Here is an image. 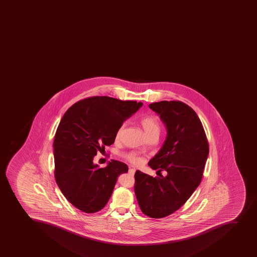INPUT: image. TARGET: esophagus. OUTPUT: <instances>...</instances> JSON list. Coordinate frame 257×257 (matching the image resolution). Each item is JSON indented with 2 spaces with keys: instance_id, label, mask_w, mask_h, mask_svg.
I'll return each instance as SVG.
<instances>
[{
  "instance_id": "obj_1",
  "label": "esophagus",
  "mask_w": 257,
  "mask_h": 257,
  "mask_svg": "<svg viewBox=\"0 0 257 257\" xmlns=\"http://www.w3.org/2000/svg\"><path fill=\"white\" fill-rule=\"evenodd\" d=\"M135 171H136V170L134 169V168H130V169L128 170V173H130V175L134 176L135 174Z\"/></svg>"
}]
</instances>
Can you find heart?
<instances>
[{
	"instance_id": "obj_1",
	"label": "heart",
	"mask_w": 257,
	"mask_h": 257,
	"mask_svg": "<svg viewBox=\"0 0 257 257\" xmlns=\"http://www.w3.org/2000/svg\"><path fill=\"white\" fill-rule=\"evenodd\" d=\"M141 124L144 127V131L146 133L147 135H152V134H158L159 135L161 126H160L159 120L156 116L148 115L145 116L142 118ZM125 124L121 125L118 127V131L116 133V139H118L122 135V131L124 130ZM128 160L133 163H139L141 162V158H139V156L136 154H131L128 157Z\"/></svg>"
}]
</instances>
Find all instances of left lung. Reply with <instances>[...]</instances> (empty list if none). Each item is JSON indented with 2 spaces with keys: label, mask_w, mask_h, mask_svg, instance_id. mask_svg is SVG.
Wrapping results in <instances>:
<instances>
[{
  "label": "left lung",
  "mask_w": 257,
  "mask_h": 257,
  "mask_svg": "<svg viewBox=\"0 0 257 257\" xmlns=\"http://www.w3.org/2000/svg\"><path fill=\"white\" fill-rule=\"evenodd\" d=\"M149 108L167 128L164 144L148 166L167 176L153 177L137 171L135 191L142 212L153 218L167 217L184 205L201 182L208 144L201 121L181 101L155 102Z\"/></svg>",
  "instance_id": "1"
}]
</instances>
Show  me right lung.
I'll return each mask as SVG.
<instances>
[{
	"label": "right lung",
	"mask_w": 257,
	"mask_h": 257,
	"mask_svg": "<svg viewBox=\"0 0 257 257\" xmlns=\"http://www.w3.org/2000/svg\"><path fill=\"white\" fill-rule=\"evenodd\" d=\"M142 105V102L95 96L76 102L61 119L53 142L56 182L65 198L84 213L101 210L118 176L128 171L118 161L99 168L93 159L113 144L118 127Z\"/></svg>",
	"instance_id": "right-lung-1"
}]
</instances>
